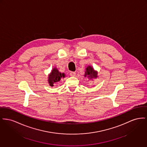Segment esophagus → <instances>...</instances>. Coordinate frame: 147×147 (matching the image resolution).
<instances>
[{
	"mask_svg": "<svg viewBox=\"0 0 147 147\" xmlns=\"http://www.w3.org/2000/svg\"><path fill=\"white\" fill-rule=\"evenodd\" d=\"M76 75V72H70V76L71 77H75Z\"/></svg>",
	"mask_w": 147,
	"mask_h": 147,
	"instance_id": "obj_1",
	"label": "esophagus"
}]
</instances>
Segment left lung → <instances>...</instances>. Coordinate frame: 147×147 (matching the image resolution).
<instances>
[{
    "label": "left lung",
    "instance_id": "left-lung-1",
    "mask_svg": "<svg viewBox=\"0 0 147 147\" xmlns=\"http://www.w3.org/2000/svg\"><path fill=\"white\" fill-rule=\"evenodd\" d=\"M84 76L88 78L90 81L93 80V79H95L98 77V71L95 70L91 65H88L86 68Z\"/></svg>",
    "mask_w": 147,
    "mask_h": 147
}]
</instances>
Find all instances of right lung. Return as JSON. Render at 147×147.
Wrapping results in <instances>:
<instances>
[{
    "label": "right lung",
    "instance_id": "add662e5",
    "mask_svg": "<svg viewBox=\"0 0 147 147\" xmlns=\"http://www.w3.org/2000/svg\"><path fill=\"white\" fill-rule=\"evenodd\" d=\"M65 74L64 73H61L56 67L53 68L51 72L49 74L48 77V82L51 86H54L57 83L59 82L61 79L64 78Z\"/></svg>",
    "mask_w": 147,
    "mask_h": 147
}]
</instances>
